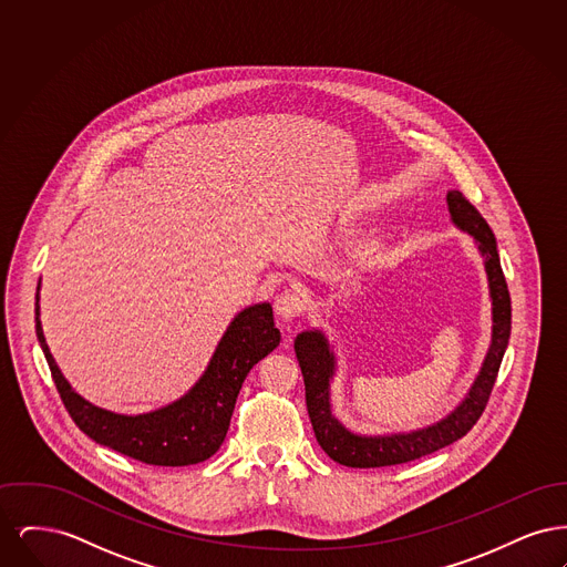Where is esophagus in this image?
I'll list each match as a JSON object with an SVG mask.
<instances>
[{"label":"esophagus","mask_w":567,"mask_h":567,"mask_svg":"<svg viewBox=\"0 0 567 567\" xmlns=\"http://www.w3.org/2000/svg\"><path fill=\"white\" fill-rule=\"evenodd\" d=\"M274 308H276V315L280 319L291 321V319H297L306 310V299H303L301 293H297V291H282L280 296L276 297Z\"/></svg>","instance_id":"1"}]
</instances>
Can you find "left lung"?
Here are the masks:
<instances>
[{
    "mask_svg": "<svg viewBox=\"0 0 567 567\" xmlns=\"http://www.w3.org/2000/svg\"><path fill=\"white\" fill-rule=\"evenodd\" d=\"M451 218L458 229L474 236L485 257V270L488 276V291L493 299V338L486 352L483 370L472 384L467 398L451 412L444 421L427 430L393 435H354L331 414L329 405V378L333 377V354L329 352L327 340L321 331H303L296 340V354L306 384V405L317 442L324 453L340 465L347 467H384L408 463L414 458L432 455L435 451L457 442L470 432L476 421L483 416L497 372L504 359V352L511 340V293L502 271L497 243L483 215L476 206L461 193L451 190L446 195Z\"/></svg>",
    "mask_w": 567,
    "mask_h": 567,
    "instance_id": "8db88e82",
    "label": "left lung"
}]
</instances>
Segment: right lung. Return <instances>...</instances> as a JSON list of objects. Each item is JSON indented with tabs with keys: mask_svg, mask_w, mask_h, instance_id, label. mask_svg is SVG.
<instances>
[{
	"mask_svg": "<svg viewBox=\"0 0 567 567\" xmlns=\"http://www.w3.org/2000/svg\"><path fill=\"white\" fill-rule=\"evenodd\" d=\"M35 333L49 361L59 398L76 427L97 444L125 457L165 467L193 465L215 455L229 430L244 378L255 363L280 344V331L274 327L270 303L250 306L227 327L208 370L185 398L148 414L125 416L84 402L61 377L42 333L38 293Z\"/></svg>",
	"mask_w": 567,
	"mask_h": 567,
	"instance_id": "1",
	"label": "right lung"
}]
</instances>
